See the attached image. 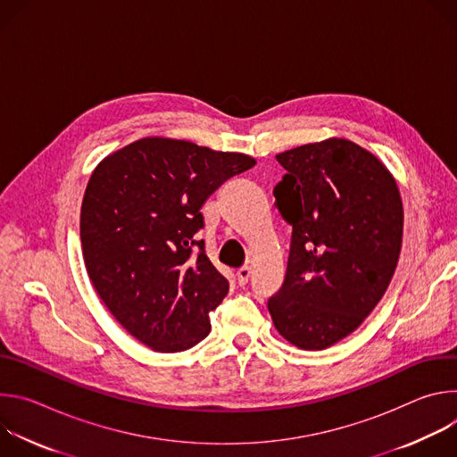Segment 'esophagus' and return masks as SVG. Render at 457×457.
<instances>
[{"instance_id":"obj_1","label":"esophagus","mask_w":457,"mask_h":457,"mask_svg":"<svg viewBox=\"0 0 457 457\" xmlns=\"http://www.w3.org/2000/svg\"><path fill=\"white\" fill-rule=\"evenodd\" d=\"M249 277H251V270H249L247 266H244V268H240V270L237 271V278H238V284H240V286H245L247 280H249Z\"/></svg>"}]
</instances>
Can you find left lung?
<instances>
[{"mask_svg":"<svg viewBox=\"0 0 457 457\" xmlns=\"http://www.w3.org/2000/svg\"><path fill=\"white\" fill-rule=\"evenodd\" d=\"M277 161L287 173L275 204L293 235L284 284L268 309L289 344L321 351L358 329L393 280L400 189L378 157L347 139L303 145Z\"/></svg>","mask_w":457,"mask_h":457,"instance_id":"obj_1","label":"left lung"}]
</instances>
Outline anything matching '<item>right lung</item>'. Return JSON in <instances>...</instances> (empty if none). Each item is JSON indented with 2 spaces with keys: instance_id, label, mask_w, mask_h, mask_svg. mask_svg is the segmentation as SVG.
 Instances as JSON below:
<instances>
[{
  "instance_id": "add662e5",
  "label": "right lung",
  "mask_w": 457,
  "mask_h": 457,
  "mask_svg": "<svg viewBox=\"0 0 457 457\" xmlns=\"http://www.w3.org/2000/svg\"><path fill=\"white\" fill-rule=\"evenodd\" d=\"M244 154L145 137L103 159L81 206L88 277L122 328L157 353L210 335L229 291L197 240L201 208L228 179L253 168Z\"/></svg>"
}]
</instances>
